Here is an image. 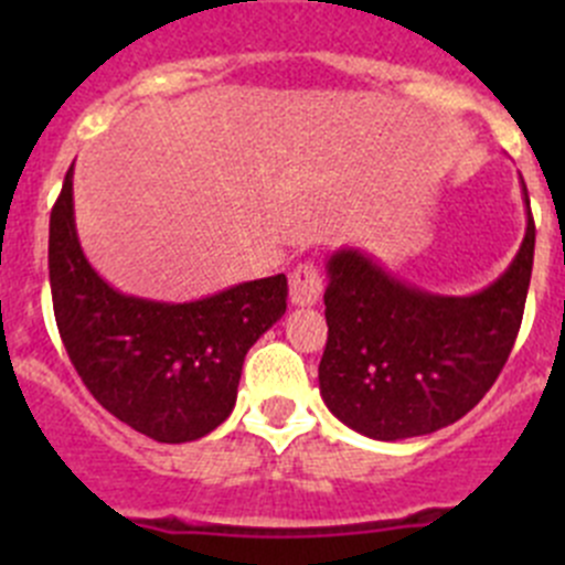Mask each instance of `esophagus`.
Wrapping results in <instances>:
<instances>
[{
  "instance_id": "1",
  "label": "esophagus",
  "mask_w": 565,
  "mask_h": 565,
  "mask_svg": "<svg viewBox=\"0 0 565 565\" xmlns=\"http://www.w3.org/2000/svg\"><path fill=\"white\" fill-rule=\"evenodd\" d=\"M322 273L311 262L298 265L289 276V303L292 306H315L322 298Z\"/></svg>"
}]
</instances>
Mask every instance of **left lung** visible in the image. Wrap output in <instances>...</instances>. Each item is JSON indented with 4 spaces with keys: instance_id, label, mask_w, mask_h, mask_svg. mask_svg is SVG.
Here are the masks:
<instances>
[{
    "instance_id": "left-lung-1",
    "label": "left lung",
    "mask_w": 565,
    "mask_h": 565,
    "mask_svg": "<svg viewBox=\"0 0 565 565\" xmlns=\"http://www.w3.org/2000/svg\"><path fill=\"white\" fill-rule=\"evenodd\" d=\"M525 237L511 265L472 295H435L402 281L361 248L328 256L319 393L344 426L372 440L431 435L470 413L514 347L533 270Z\"/></svg>"
}]
</instances>
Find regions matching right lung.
Listing matches in <instances>:
<instances>
[{
  "label": "right lung",
  "mask_w": 565,
  "mask_h": 565,
  "mask_svg": "<svg viewBox=\"0 0 565 565\" xmlns=\"http://www.w3.org/2000/svg\"><path fill=\"white\" fill-rule=\"evenodd\" d=\"M49 278L56 328L89 393L158 443H191L230 418L243 361L287 311V276L188 300L136 298L89 265L73 213V167L51 210Z\"/></svg>",
  "instance_id": "1"
}]
</instances>
